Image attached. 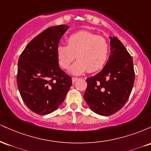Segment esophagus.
<instances>
[{
	"label": "esophagus",
	"instance_id": "obj_1",
	"mask_svg": "<svg viewBox=\"0 0 151 151\" xmlns=\"http://www.w3.org/2000/svg\"><path fill=\"white\" fill-rule=\"evenodd\" d=\"M78 79V78L77 77H72V81H73V82H74V81H76Z\"/></svg>",
	"mask_w": 151,
	"mask_h": 151
}]
</instances>
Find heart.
I'll return each instance as SVG.
<instances>
[{"label": "heart", "instance_id": "obj_1", "mask_svg": "<svg viewBox=\"0 0 151 151\" xmlns=\"http://www.w3.org/2000/svg\"><path fill=\"white\" fill-rule=\"evenodd\" d=\"M67 42V45L57 47V59L62 68L69 70L77 55L79 60L72 68L74 74L83 73L87 69L89 72L101 70L108 60L109 45L101 36L88 31H79L69 36Z\"/></svg>", "mask_w": 151, "mask_h": 151}]
</instances>
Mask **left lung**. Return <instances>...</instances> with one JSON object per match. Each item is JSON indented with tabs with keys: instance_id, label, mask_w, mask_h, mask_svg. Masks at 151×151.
Wrapping results in <instances>:
<instances>
[{
	"instance_id": "obj_1",
	"label": "left lung",
	"mask_w": 151,
	"mask_h": 151,
	"mask_svg": "<svg viewBox=\"0 0 151 151\" xmlns=\"http://www.w3.org/2000/svg\"><path fill=\"white\" fill-rule=\"evenodd\" d=\"M111 40V55L101 72L86 79L84 99L90 109L101 116L116 113L125 105L135 79L132 57L116 37Z\"/></svg>"
}]
</instances>
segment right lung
<instances>
[{"instance_id":"1","label":"right lung","mask_w":151,"mask_h":151,"mask_svg":"<svg viewBox=\"0 0 151 151\" xmlns=\"http://www.w3.org/2000/svg\"><path fill=\"white\" fill-rule=\"evenodd\" d=\"M68 26H52L30 41L18 63L17 84L25 105L34 113L46 115L63 102L72 78L58 65L56 48Z\"/></svg>"}]
</instances>
